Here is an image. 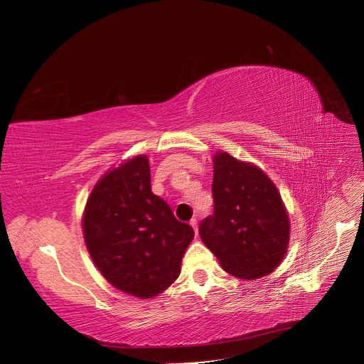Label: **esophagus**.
Segmentation results:
<instances>
[{
    "label": "esophagus",
    "mask_w": 364,
    "mask_h": 364,
    "mask_svg": "<svg viewBox=\"0 0 364 364\" xmlns=\"http://www.w3.org/2000/svg\"><path fill=\"white\" fill-rule=\"evenodd\" d=\"M191 225L193 227L195 235H198V220H196V218H192V220H191Z\"/></svg>",
    "instance_id": "esophagus-1"
}]
</instances>
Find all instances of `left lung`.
Returning a JSON list of instances; mask_svg holds the SVG:
<instances>
[{
    "label": "left lung",
    "instance_id": "8db88e82",
    "mask_svg": "<svg viewBox=\"0 0 364 364\" xmlns=\"http://www.w3.org/2000/svg\"><path fill=\"white\" fill-rule=\"evenodd\" d=\"M213 215L200 236L227 273L241 279L267 276L282 261L289 221L272 180L256 166L220 152L213 159Z\"/></svg>",
    "mask_w": 364,
    "mask_h": 364
}]
</instances>
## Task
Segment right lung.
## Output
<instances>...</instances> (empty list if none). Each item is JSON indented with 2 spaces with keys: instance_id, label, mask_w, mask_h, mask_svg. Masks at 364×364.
Listing matches in <instances>:
<instances>
[{
  "instance_id": "right-lung-1",
  "label": "right lung",
  "mask_w": 364,
  "mask_h": 364,
  "mask_svg": "<svg viewBox=\"0 0 364 364\" xmlns=\"http://www.w3.org/2000/svg\"><path fill=\"white\" fill-rule=\"evenodd\" d=\"M193 235L152 193L144 155L103 176L87 203L84 236L92 261L112 287L141 299L160 294L178 277Z\"/></svg>"
}]
</instances>
